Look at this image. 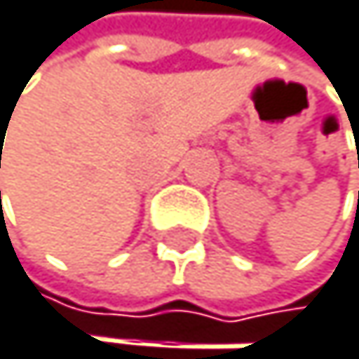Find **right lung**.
<instances>
[{"label": "right lung", "instance_id": "add662e5", "mask_svg": "<svg viewBox=\"0 0 359 359\" xmlns=\"http://www.w3.org/2000/svg\"><path fill=\"white\" fill-rule=\"evenodd\" d=\"M0 168H1V165H0Z\"/></svg>", "mask_w": 359, "mask_h": 359}]
</instances>
